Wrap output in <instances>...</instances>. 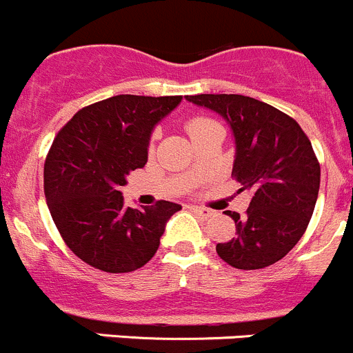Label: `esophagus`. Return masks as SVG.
I'll list each match as a JSON object with an SVG mask.
<instances>
[{"label":"esophagus","instance_id":"1","mask_svg":"<svg viewBox=\"0 0 353 353\" xmlns=\"http://www.w3.org/2000/svg\"><path fill=\"white\" fill-rule=\"evenodd\" d=\"M190 210H192L196 214H199L201 218L213 216V211L208 210V208H204V206H190Z\"/></svg>","mask_w":353,"mask_h":353}]
</instances>
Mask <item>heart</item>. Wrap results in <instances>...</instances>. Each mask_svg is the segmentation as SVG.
Here are the masks:
<instances>
[{"label":"heart","mask_w":353,"mask_h":353,"mask_svg":"<svg viewBox=\"0 0 353 353\" xmlns=\"http://www.w3.org/2000/svg\"><path fill=\"white\" fill-rule=\"evenodd\" d=\"M213 124H216V121L210 119V117L194 116V117H190V119H187L185 130H187V133H189L190 139H194V137L199 135L201 132H204L206 128L213 126Z\"/></svg>","instance_id":"b5f03b06"}]
</instances>
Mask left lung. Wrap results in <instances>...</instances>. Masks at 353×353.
I'll return each instance as SVG.
<instances>
[{
  "mask_svg": "<svg viewBox=\"0 0 353 353\" xmlns=\"http://www.w3.org/2000/svg\"><path fill=\"white\" fill-rule=\"evenodd\" d=\"M229 121L236 139L232 176L250 190L246 213H230L236 237L218 243L234 268L256 270L286 256L305 234L321 185V164L300 124L283 110L244 95H187Z\"/></svg>",
  "mask_w": 353,
  "mask_h": 353,
  "instance_id": "8db88e82",
  "label": "left lung"
}]
</instances>
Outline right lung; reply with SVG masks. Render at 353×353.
Returning <instances> with one entry per match:
<instances>
[{"label": "right lung", "instance_id": "right-lung-1", "mask_svg": "<svg viewBox=\"0 0 353 353\" xmlns=\"http://www.w3.org/2000/svg\"><path fill=\"white\" fill-rule=\"evenodd\" d=\"M182 95H116L83 107L57 133L45 161V196L60 237L93 268L123 274L156 254L180 204L128 208L119 189L147 163L157 121Z\"/></svg>", "mask_w": 353, "mask_h": 353}]
</instances>
